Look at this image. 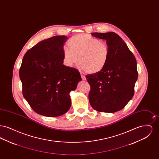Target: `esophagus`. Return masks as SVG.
Returning a JSON list of instances; mask_svg holds the SVG:
<instances>
[{"instance_id":"esophagus-1","label":"esophagus","mask_w":159,"mask_h":159,"mask_svg":"<svg viewBox=\"0 0 159 159\" xmlns=\"http://www.w3.org/2000/svg\"><path fill=\"white\" fill-rule=\"evenodd\" d=\"M81 77H82V80H86V78H85V77H84V76H83V75H81Z\"/></svg>"}]
</instances>
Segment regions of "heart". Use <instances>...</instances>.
<instances>
[{
  "label": "heart",
  "instance_id": "heart-1",
  "mask_svg": "<svg viewBox=\"0 0 159 159\" xmlns=\"http://www.w3.org/2000/svg\"><path fill=\"white\" fill-rule=\"evenodd\" d=\"M68 48L62 51L64 63L68 67L80 61L79 68L89 74H97L105 68L110 50L106 43L88 34H79L69 39Z\"/></svg>",
  "mask_w": 159,
  "mask_h": 159
}]
</instances>
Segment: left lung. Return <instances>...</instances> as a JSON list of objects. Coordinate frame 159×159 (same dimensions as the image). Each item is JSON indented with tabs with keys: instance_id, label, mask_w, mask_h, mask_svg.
<instances>
[{
	"instance_id": "8db88e82",
	"label": "left lung",
	"mask_w": 159,
	"mask_h": 159,
	"mask_svg": "<svg viewBox=\"0 0 159 159\" xmlns=\"http://www.w3.org/2000/svg\"><path fill=\"white\" fill-rule=\"evenodd\" d=\"M91 34L106 40L110 56L102 71L86 76L91 86L89 101L92 107L98 111L114 113L123 109L134 95L138 79L136 59L116 33H93Z\"/></svg>"
}]
</instances>
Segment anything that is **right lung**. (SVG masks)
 <instances>
[{
	"label": "right lung",
	"instance_id": "right-lung-1",
	"mask_svg": "<svg viewBox=\"0 0 159 159\" xmlns=\"http://www.w3.org/2000/svg\"><path fill=\"white\" fill-rule=\"evenodd\" d=\"M65 36L43 40L25 53L19 71L23 95L31 108L47 117L67 112L71 106L70 92L81 80L76 68L63 64Z\"/></svg>",
	"mask_w": 159,
	"mask_h": 159
}]
</instances>
